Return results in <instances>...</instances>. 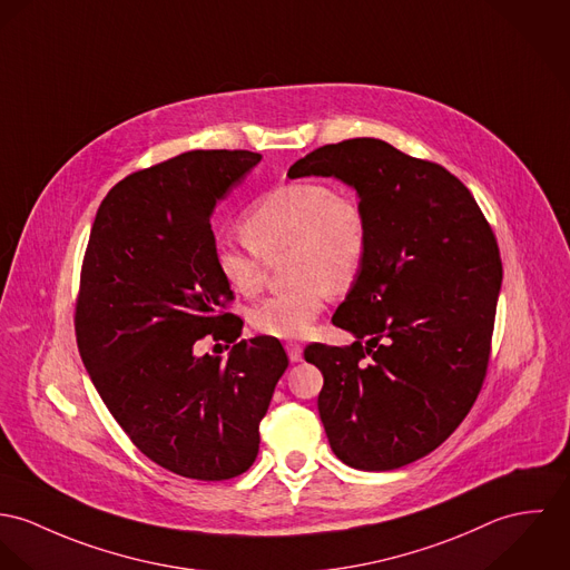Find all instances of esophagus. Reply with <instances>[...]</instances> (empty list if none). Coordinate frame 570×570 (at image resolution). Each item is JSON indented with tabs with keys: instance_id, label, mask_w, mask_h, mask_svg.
<instances>
[{
	"instance_id": "esophagus-1",
	"label": "esophagus",
	"mask_w": 570,
	"mask_h": 570,
	"mask_svg": "<svg viewBox=\"0 0 570 570\" xmlns=\"http://www.w3.org/2000/svg\"><path fill=\"white\" fill-rule=\"evenodd\" d=\"M286 354H288L291 363H299V361L304 358V350H302V345L295 343V341H288V343H286Z\"/></svg>"
}]
</instances>
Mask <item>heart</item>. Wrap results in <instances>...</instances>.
Masks as SVG:
<instances>
[{
  "label": "heart",
  "mask_w": 570,
  "mask_h": 570,
  "mask_svg": "<svg viewBox=\"0 0 570 570\" xmlns=\"http://www.w3.org/2000/svg\"><path fill=\"white\" fill-rule=\"evenodd\" d=\"M249 245L214 243V266L229 288L257 295L266 282V257L288 249L295 284L259 302L249 321L275 338L304 336L332 291L358 277L370 252V218L352 191L321 181H293L259 196L243 216Z\"/></svg>",
  "instance_id": "b5f03b06"
}]
</instances>
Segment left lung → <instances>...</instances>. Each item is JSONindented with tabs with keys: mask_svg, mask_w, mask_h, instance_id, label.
I'll list each match as a JSON object with an SVG mask.
<instances>
[{
	"mask_svg": "<svg viewBox=\"0 0 570 570\" xmlns=\"http://www.w3.org/2000/svg\"><path fill=\"white\" fill-rule=\"evenodd\" d=\"M311 175L352 186L370 218L367 259L332 316L356 341L304 352L323 374L318 415L343 463L395 470L445 442L476 402L503 282L497 236L454 175L382 139L325 144L288 170Z\"/></svg>",
	"mask_w": 570,
	"mask_h": 570,
	"instance_id": "1",
	"label": "left lung"
}]
</instances>
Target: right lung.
<instances>
[{"label":"right lung","mask_w":570,"mask_h":570,"mask_svg":"<svg viewBox=\"0 0 570 570\" xmlns=\"http://www.w3.org/2000/svg\"><path fill=\"white\" fill-rule=\"evenodd\" d=\"M259 159L190 150L128 175L100 203L80 268L73 327L94 386L141 454L196 481L254 465L288 367L273 336L235 342L243 321L214 266V205ZM205 335L237 344L227 362L195 354Z\"/></svg>","instance_id":"add662e5"}]
</instances>
